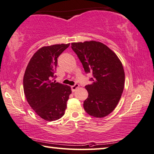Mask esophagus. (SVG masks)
I'll list each match as a JSON object with an SVG mask.
<instances>
[{
    "label": "esophagus",
    "mask_w": 154,
    "mask_h": 154,
    "mask_svg": "<svg viewBox=\"0 0 154 154\" xmlns=\"http://www.w3.org/2000/svg\"><path fill=\"white\" fill-rule=\"evenodd\" d=\"M79 87V85H78V84H75L74 85H73V86H72L71 87V89H72V92H74V91L77 89Z\"/></svg>",
    "instance_id": "obj_1"
}]
</instances>
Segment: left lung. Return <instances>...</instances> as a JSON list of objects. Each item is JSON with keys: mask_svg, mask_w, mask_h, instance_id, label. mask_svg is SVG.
Instances as JSON below:
<instances>
[{"mask_svg": "<svg viewBox=\"0 0 154 154\" xmlns=\"http://www.w3.org/2000/svg\"><path fill=\"white\" fill-rule=\"evenodd\" d=\"M72 48L82 64L86 74L91 73L92 84L85 86L88 93L84 109L90 116L103 118L112 112L125 87V75L117 55L99 42L72 43Z\"/></svg>", "mask_w": 154, "mask_h": 154, "instance_id": "1", "label": "left lung"}]
</instances>
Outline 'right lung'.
Listing matches in <instances>:
<instances>
[{
	"instance_id": "add662e5",
	"label": "right lung",
	"mask_w": 154,
	"mask_h": 154,
	"mask_svg": "<svg viewBox=\"0 0 154 154\" xmlns=\"http://www.w3.org/2000/svg\"><path fill=\"white\" fill-rule=\"evenodd\" d=\"M69 44L54 45L38 50L29 61L24 74L23 86L27 101L42 119L53 121L65 114L72 93L69 86L53 82L57 58Z\"/></svg>"
}]
</instances>
